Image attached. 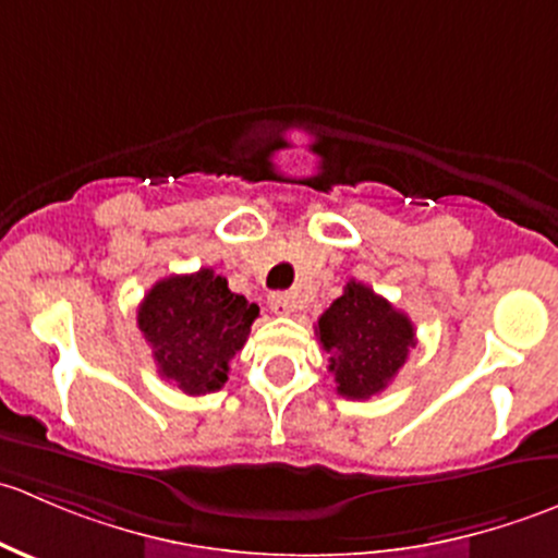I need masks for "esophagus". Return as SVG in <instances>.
<instances>
[{"label": "esophagus", "instance_id": "1", "mask_svg": "<svg viewBox=\"0 0 558 558\" xmlns=\"http://www.w3.org/2000/svg\"><path fill=\"white\" fill-rule=\"evenodd\" d=\"M269 307L278 315H291L296 311V296L289 291H275V294H269Z\"/></svg>", "mask_w": 558, "mask_h": 558}]
</instances>
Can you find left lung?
<instances>
[{
	"instance_id": "obj_1",
	"label": "left lung",
	"mask_w": 558,
	"mask_h": 558,
	"mask_svg": "<svg viewBox=\"0 0 558 558\" xmlns=\"http://www.w3.org/2000/svg\"><path fill=\"white\" fill-rule=\"evenodd\" d=\"M315 335L329 353L337 393L345 399L384 391L415 348L413 320L359 280H351L324 311Z\"/></svg>"
}]
</instances>
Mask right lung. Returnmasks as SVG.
<instances>
[{"label":"right lung","instance_id":"right-lung-1","mask_svg":"<svg viewBox=\"0 0 558 558\" xmlns=\"http://www.w3.org/2000/svg\"><path fill=\"white\" fill-rule=\"evenodd\" d=\"M256 315L258 307L229 291L227 278L199 269L159 280L140 302L137 326L161 378L199 397L227 384L229 362L243 351Z\"/></svg>","mask_w":558,"mask_h":558}]
</instances>
